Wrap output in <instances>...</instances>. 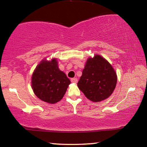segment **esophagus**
Instances as JSON below:
<instances>
[{
  "label": "esophagus",
  "instance_id": "1",
  "mask_svg": "<svg viewBox=\"0 0 147 147\" xmlns=\"http://www.w3.org/2000/svg\"><path fill=\"white\" fill-rule=\"evenodd\" d=\"M71 82L72 83H77V82H78V80L76 78H71Z\"/></svg>",
  "mask_w": 147,
  "mask_h": 147
}]
</instances>
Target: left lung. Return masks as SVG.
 Returning a JSON list of instances; mask_svg holds the SVG:
<instances>
[{
	"mask_svg": "<svg viewBox=\"0 0 147 147\" xmlns=\"http://www.w3.org/2000/svg\"><path fill=\"white\" fill-rule=\"evenodd\" d=\"M117 76L109 62L100 55L87 59L78 88L89 100L94 102L102 101L113 93Z\"/></svg>",
	"mask_w": 147,
	"mask_h": 147,
	"instance_id": "1",
	"label": "left lung"
}]
</instances>
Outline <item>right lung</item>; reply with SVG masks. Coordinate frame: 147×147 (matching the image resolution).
<instances>
[{"instance_id": "add662e5", "label": "right lung", "mask_w": 147, "mask_h": 147, "mask_svg": "<svg viewBox=\"0 0 147 147\" xmlns=\"http://www.w3.org/2000/svg\"><path fill=\"white\" fill-rule=\"evenodd\" d=\"M71 81L59 70L56 58L43 59L35 69L32 76L34 94L44 102L55 104L63 97Z\"/></svg>"}]
</instances>
